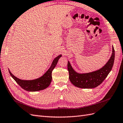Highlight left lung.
Returning a JSON list of instances; mask_svg holds the SVG:
<instances>
[{
  "label": "left lung",
  "mask_w": 123,
  "mask_h": 123,
  "mask_svg": "<svg viewBox=\"0 0 123 123\" xmlns=\"http://www.w3.org/2000/svg\"><path fill=\"white\" fill-rule=\"evenodd\" d=\"M112 54L108 62L99 70L91 73L79 74L72 68L70 62H68V70L70 82L77 87L83 89H92L101 84L111 71L115 58V50L112 47Z\"/></svg>",
  "instance_id": "obj_1"
}]
</instances>
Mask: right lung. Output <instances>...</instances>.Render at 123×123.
<instances>
[{
	"label": "right lung",
	"mask_w": 123,
	"mask_h": 123,
	"mask_svg": "<svg viewBox=\"0 0 123 123\" xmlns=\"http://www.w3.org/2000/svg\"><path fill=\"white\" fill-rule=\"evenodd\" d=\"M62 57V55H60L54 59L52 62V65L49 69L45 74H43V76L39 78L36 79L32 80H21L18 78L15 77L13 74L9 71L11 76L13 78V79L16 81V82L24 90L28 91H37L42 90H44L47 88L50 85L52 81V71L55 67L57 62L60 57Z\"/></svg>",
	"instance_id": "add662e5"
}]
</instances>
